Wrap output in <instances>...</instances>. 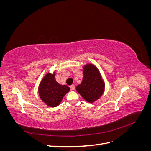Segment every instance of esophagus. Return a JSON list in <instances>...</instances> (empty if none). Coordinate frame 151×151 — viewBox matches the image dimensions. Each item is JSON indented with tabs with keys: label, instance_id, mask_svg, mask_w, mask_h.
Listing matches in <instances>:
<instances>
[{
	"label": "esophagus",
	"instance_id": "obj_1",
	"mask_svg": "<svg viewBox=\"0 0 151 151\" xmlns=\"http://www.w3.org/2000/svg\"><path fill=\"white\" fill-rule=\"evenodd\" d=\"M70 89H71L72 90H74V89H75V86H74V85H71V86H70Z\"/></svg>",
	"mask_w": 151,
	"mask_h": 151
}]
</instances>
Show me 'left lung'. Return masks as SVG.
I'll list each match as a JSON object with an SVG mask.
<instances>
[{
  "label": "left lung",
  "mask_w": 151,
  "mask_h": 151,
  "mask_svg": "<svg viewBox=\"0 0 151 151\" xmlns=\"http://www.w3.org/2000/svg\"><path fill=\"white\" fill-rule=\"evenodd\" d=\"M84 77L82 83L76 90L89 103L96 101L103 94L104 83L96 67L88 64L84 67Z\"/></svg>",
  "instance_id": "8db88e82"
}]
</instances>
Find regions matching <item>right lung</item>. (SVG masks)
Returning a JSON list of instances; mask_svg holds the SVG:
<instances>
[{"mask_svg": "<svg viewBox=\"0 0 151 151\" xmlns=\"http://www.w3.org/2000/svg\"><path fill=\"white\" fill-rule=\"evenodd\" d=\"M55 74L47 73L41 82L38 92L40 98L48 106L56 107L60 103L63 97L70 91L69 87L59 84L55 79Z\"/></svg>", "mask_w": 151, "mask_h": 151, "instance_id": "right-lung-1", "label": "right lung"}]
</instances>
